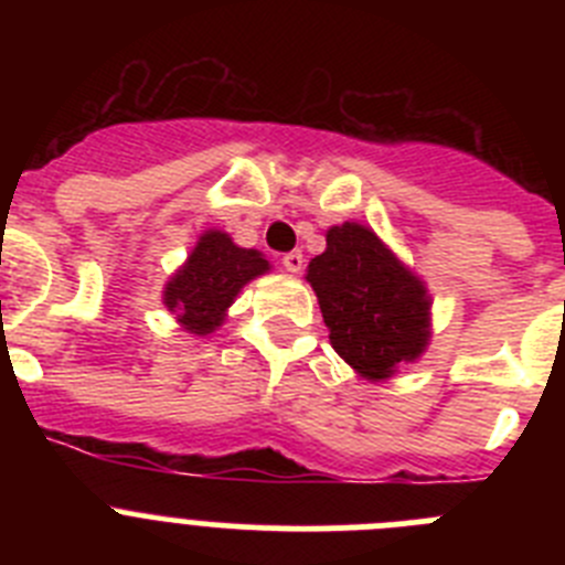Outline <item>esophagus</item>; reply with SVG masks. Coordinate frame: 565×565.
Here are the masks:
<instances>
[{
	"instance_id": "1",
	"label": "esophagus",
	"mask_w": 565,
	"mask_h": 565,
	"mask_svg": "<svg viewBox=\"0 0 565 565\" xmlns=\"http://www.w3.org/2000/svg\"><path fill=\"white\" fill-rule=\"evenodd\" d=\"M282 266H286V271L299 274L302 266H306V257H302V252H288L286 257H282Z\"/></svg>"
}]
</instances>
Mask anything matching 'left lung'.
Returning <instances> with one entry per match:
<instances>
[{
	"instance_id": "obj_1",
	"label": "left lung",
	"mask_w": 565,
	"mask_h": 565,
	"mask_svg": "<svg viewBox=\"0 0 565 565\" xmlns=\"http://www.w3.org/2000/svg\"><path fill=\"white\" fill-rule=\"evenodd\" d=\"M333 351L367 382H387L424 356L433 339L427 282L371 226L344 221L308 263Z\"/></svg>"
}]
</instances>
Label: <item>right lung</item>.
<instances>
[{
	"label": "right lung",
	"instance_id": "obj_1",
	"mask_svg": "<svg viewBox=\"0 0 565 565\" xmlns=\"http://www.w3.org/2000/svg\"><path fill=\"white\" fill-rule=\"evenodd\" d=\"M268 271L266 254L237 246L221 228H206L186 263L167 279L161 299L183 331L209 337L226 322L237 294Z\"/></svg>",
	"mask_w": 565,
	"mask_h": 565
}]
</instances>
